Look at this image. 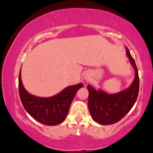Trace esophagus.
<instances>
[{"mask_svg": "<svg viewBox=\"0 0 153 153\" xmlns=\"http://www.w3.org/2000/svg\"><path fill=\"white\" fill-rule=\"evenodd\" d=\"M85 79H87V78H85Z\"/></svg>", "mask_w": 153, "mask_h": 153, "instance_id": "esophagus-1", "label": "esophagus"}]
</instances>
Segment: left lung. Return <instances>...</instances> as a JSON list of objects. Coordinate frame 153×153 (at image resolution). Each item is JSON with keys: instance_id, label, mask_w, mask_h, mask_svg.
Wrapping results in <instances>:
<instances>
[{"instance_id": "left-lung-1", "label": "left lung", "mask_w": 153, "mask_h": 153, "mask_svg": "<svg viewBox=\"0 0 153 153\" xmlns=\"http://www.w3.org/2000/svg\"><path fill=\"white\" fill-rule=\"evenodd\" d=\"M126 52L135 71L134 80L128 88L115 94H108L87 85L89 113L94 120L101 125H109L117 123L127 115L137 99L139 90L138 70L127 48Z\"/></svg>"}]
</instances>
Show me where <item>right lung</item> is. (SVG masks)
I'll list each match as a JSON object with an SVG mask.
<instances>
[{"mask_svg":"<svg viewBox=\"0 0 153 153\" xmlns=\"http://www.w3.org/2000/svg\"><path fill=\"white\" fill-rule=\"evenodd\" d=\"M82 87V83H79L66 87L52 97H38L30 94L24 88L21 70L19 75V93L24 108L36 120L49 126L59 125L66 119L75 94Z\"/></svg>","mask_w":153,"mask_h":153,"instance_id":"right-lung-1","label":"right lung"}]
</instances>
